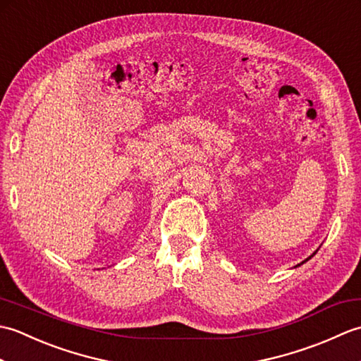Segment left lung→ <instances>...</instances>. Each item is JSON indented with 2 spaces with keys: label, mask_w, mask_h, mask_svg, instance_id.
Instances as JSON below:
<instances>
[{
  "label": "left lung",
  "mask_w": 361,
  "mask_h": 361,
  "mask_svg": "<svg viewBox=\"0 0 361 361\" xmlns=\"http://www.w3.org/2000/svg\"><path fill=\"white\" fill-rule=\"evenodd\" d=\"M313 255H315V252H313ZM313 255H312V256H313ZM312 256H310V257H312ZM310 257H309V259H310ZM309 259H305V260H304V262H307V260H309ZM304 262H302V264H304Z\"/></svg>",
  "instance_id": "1"
}]
</instances>
